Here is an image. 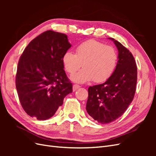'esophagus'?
<instances>
[{
    "label": "esophagus",
    "instance_id": "obj_1",
    "mask_svg": "<svg viewBox=\"0 0 156 156\" xmlns=\"http://www.w3.org/2000/svg\"><path fill=\"white\" fill-rule=\"evenodd\" d=\"M80 88V86L78 85V84H74V85L73 86V91L77 90L78 88Z\"/></svg>",
    "mask_w": 156,
    "mask_h": 156
}]
</instances>
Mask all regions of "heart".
<instances>
[{"mask_svg": "<svg viewBox=\"0 0 156 156\" xmlns=\"http://www.w3.org/2000/svg\"><path fill=\"white\" fill-rule=\"evenodd\" d=\"M62 61L65 71L71 75L83 66L81 70L71 76L73 81L84 83L94 80L95 83H102L114 73L118 55L112 47L91 40L80 44L75 49V55L66 52Z\"/></svg>", "mask_w": 156, "mask_h": 156, "instance_id": "b5f03b06", "label": "heart"}]
</instances>
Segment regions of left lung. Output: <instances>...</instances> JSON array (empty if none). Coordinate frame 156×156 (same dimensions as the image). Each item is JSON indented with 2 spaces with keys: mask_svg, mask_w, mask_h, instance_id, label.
<instances>
[{
  "mask_svg": "<svg viewBox=\"0 0 156 156\" xmlns=\"http://www.w3.org/2000/svg\"><path fill=\"white\" fill-rule=\"evenodd\" d=\"M119 51L114 73L103 84L90 87L86 109L92 119L108 124L120 117L133 101L137 80V69L131 52L112 37Z\"/></svg>",
  "mask_w": 156,
  "mask_h": 156,
  "instance_id": "obj_1",
  "label": "left lung"
}]
</instances>
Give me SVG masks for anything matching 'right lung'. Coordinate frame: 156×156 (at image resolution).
Returning <instances> with one entry per match:
<instances>
[{
	"instance_id": "obj_1",
	"label": "right lung",
	"mask_w": 156,
	"mask_h": 156,
	"mask_svg": "<svg viewBox=\"0 0 156 156\" xmlns=\"http://www.w3.org/2000/svg\"><path fill=\"white\" fill-rule=\"evenodd\" d=\"M71 46L67 35L48 30L32 40L23 51L16 85L28 115L39 120L50 119L62 106L64 98L72 92L62 61Z\"/></svg>"
}]
</instances>
